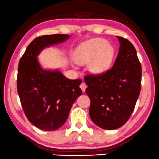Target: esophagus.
Listing matches in <instances>:
<instances>
[{
    "mask_svg": "<svg viewBox=\"0 0 159 159\" xmlns=\"http://www.w3.org/2000/svg\"><path fill=\"white\" fill-rule=\"evenodd\" d=\"M80 89H82V91H83V92H84V91H85V89H86L87 85H86V84H85V83H84V82H83V83L80 84Z\"/></svg>",
    "mask_w": 159,
    "mask_h": 159,
    "instance_id": "1",
    "label": "esophagus"
}]
</instances>
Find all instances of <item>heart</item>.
<instances>
[{
    "mask_svg": "<svg viewBox=\"0 0 159 159\" xmlns=\"http://www.w3.org/2000/svg\"><path fill=\"white\" fill-rule=\"evenodd\" d=\"M115 50L109 43L100 38L91 39L82 43L74 51L76 63L84 65L91 61L89 68L95 74H100L109 68L115 57Z\"/></svg>",
    "mask_w": 159,
    "mask_h": 159,
    "instance_id": "1",
    "label": "heart"
}]
</instances>
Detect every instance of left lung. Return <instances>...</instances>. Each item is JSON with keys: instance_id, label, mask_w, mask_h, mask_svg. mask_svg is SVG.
Here are the masks:
<instances>
[{"instance_id": "obj_1", "label": "left lung", "mask_w": 159, "mask_h": 159, "mask_svg": "<svg viewBox=\"0 0 159 159\" xmlns=\"http://www.w3.org/2000/svg\"><path fill=\"white\" fill-rule=\"evenodd\" d=\"M117 37L120 46L112 68L84 77L91 100L89 115L97 126L108 130L126 124L141 91V65L135 47L126 39Z\"/></svg>"}]
</instances>
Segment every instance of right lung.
Instances as JSON below:
<instances>
[{
	"label": "right lung",
	"mask_w": 159,
	"mask_h": 159,
	"mask_svg": "<svg viewBox=\"0 0 159 159\" xmlns=\"http://www.w3.org/2000/svg\"><path fill=\"white\" fill-rule=\"evenodd\" d=\"M66 34L42 35L28 45L19 61L17 90L26 117L37 128L54 131L68 118L76 98L82 94V80H70L59 70L41 68L37 56L46 47L65 42Z\"/></svg>",
	"instance_id": "1"
}]
</instances>
